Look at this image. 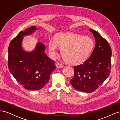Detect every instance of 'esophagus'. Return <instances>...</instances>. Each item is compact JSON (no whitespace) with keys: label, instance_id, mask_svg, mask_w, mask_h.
Returning a JSON list of instances; mask_svg holds the SVG:
<instances>
[{"label":"esophagus","instance_id":"esophagus-1","mask_svg":"<svg viewBox=\"0 0 120 120\" xmlns=\"http://www.w3.org/2000/svg\"><path fill=\"white\" fill-rule=\"evenodd\" d=\"M56 67L57 68H60L63 67V65L61 64H60V63H56Z\"/></svg>","mask_w":120,"mask_h":120}]
</instances>
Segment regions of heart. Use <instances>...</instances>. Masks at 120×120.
<instances>
[{"instance_id":"heart-1","label":"heart","mask_w":120,"mask_h":120,"mask_svg":"<svg viewBox=\"0 0 120 120\" xmlns=\"http://www.w3.org/2000/svg\"><path fill=\"white\" fill-rule=\"evenodd\" d=\"M50 56L55 58L58 48L61 49V55L69 64L77 65L88 59L94 48L93 39L74 33H59L55 40L50 39L48 44Z\"/></svg>"}]
</instances>
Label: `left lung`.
I'll list each match as a JSON object with an SVG mask.
<instances>
[{
	"instance_id": "8db88e82",
	"label": "left lung",
	"mask_w": 120,
	"mask_h": 120,
	"mask_svg": "<svg viewBox=\"0 0 120 120\" xmlns=\"http://www.w3.org/2000/svg\"><path fill=\"white\" fill-rule=\"evenodd\" d=\"M90 30L95 38L96 46L90 57L82 64L75 66L70 83L78 90L91 93L109 77L112 50L107 41L97 31Z\"/></svg>"
}]
</instances>
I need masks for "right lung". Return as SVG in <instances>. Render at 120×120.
<instances>
[{"mask_svg":"<svg viewBox=\"0 0 120 120\" xmlns=\"http://www.w3.org/2000/svg\"><path fill=\"white\" fill-rule=\"evenodd\" d=\"M37 30L33 26L20 31L8 46V68L14 78L28 90H38L45 86L55 70V62L46 56L45 46L38 42L33 51H25L22 46L23 37Z\"/></svg>","mask_w":120,"mask_h":120,"instance_id":"1","label":"right lung"}]
</instances>
